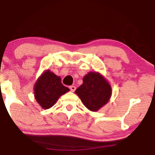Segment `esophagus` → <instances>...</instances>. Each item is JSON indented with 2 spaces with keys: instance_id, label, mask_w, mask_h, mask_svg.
<instances>
[{
  "instance_id": "1",
  "label": "esophagus",
  "mask_w": 155,
  "mask_h": 155,
  "mask_svg": "<svg viewBox=\"0 0 155 155\" xmlns=\"http://www.w3.org/2000/svg\"><path fill=\"white\" fill-rule=\"evenodd\" d=\"M70 90L71 92H74L76 90V87L75 86H70Z\"/></svg>"
}]
</instances>
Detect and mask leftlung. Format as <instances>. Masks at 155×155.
Here are the masks:
<instances>
[{
	"mask_svg": "<svg viewBox=\"0 0 155 155\" xmlns=\"http://www.w3.org/2000/svg\"><path fill=\"white\" fill-rule=\"evenodd\" d=\"M83 104L92 111H97L106 105L111 96L109 83L97 72H89L83 78V84L76 90Z\"/></svg>",
	"mask_w": 155,
	"mask_h": 155,
	"instance_id": "obj_1",
	"label": "left lung"
}]
</instances>
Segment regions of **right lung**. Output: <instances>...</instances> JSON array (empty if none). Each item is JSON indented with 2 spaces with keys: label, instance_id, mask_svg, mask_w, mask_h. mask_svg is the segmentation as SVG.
Here are the masks:
<instances>
[{
  "label": "right lung",
  "instance_id": "obj_1",
  "mask_svg": "<svg viewBox=\"0 0 155 155\" xmlns=\"http://www.w3.org/2000/svg\"><path fill=\"white\" fill-rule=\"evenodd\" d=\"M69 90L61 83L60 76L47 70L35 84L34 96L35 100L44 109H48L54 106L60 96Z\"/></svg>",
  "mask_w": 155,
  "mask_h": 155
}]
</instances>
